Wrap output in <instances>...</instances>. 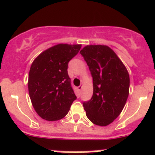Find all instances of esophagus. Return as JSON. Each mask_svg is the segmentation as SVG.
<instances>
[{"label":"esophagus","mask_w":155,"mask_h":155,"mask_svg":"<svg viewBox=\"0 0 155 155\" xmlns=\"http://www.w3.org/2000/svg\"><path fill=\"white\" fill-rule=\"evenodd\" d=\"M78 90H79L80 91H81V90H82V88H83V86H79L78 87Z\"/></svg>","instance_id":"obj_1"}]
</instances>
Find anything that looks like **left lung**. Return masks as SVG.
Returning a JSON list of instances; mask_svg holds the SVG:
<instances>
[{
  "label": "left lung",
  "instance_id": "left-lung-1",
  "mask_svg": "<svg viewBox=\"0 0 155 155\" xmlns=\"http://www.w3.org/2000/svg\"><path fill=\"white\" fill-rule=\"evenodd\" d=\"M93 78V95L83 102L88 119L94 124L107 126L124 108L130 88L126 67L106 45H87L80 52Z\"/></svg>",
  "mask_w": 155,
  "mask_h": 155
}]
</instances>
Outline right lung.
<instances>
[{
    "instance_id": "obj_1",
    "label": "right lung",
    "mask_w": 155,
    "mask_h": 155,
    "mask_svg": "<svg viewBox=\"0 0 155 155\" xmlns=\"http://www.w3.org/2000/svg\"><path fill=\"white\" fill-rule=\"evenodd\" d=\"M81 48V45H55L41 53L31 64L29 95L36 112L43 119L57 121L64 118L77 99L67 69L69 61Z\"/></svg>"
}]
</instances>
